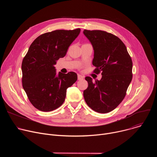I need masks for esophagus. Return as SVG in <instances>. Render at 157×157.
Instances as JSON below:
<instances>
[{
    "label": "esophagus",
    "mask_w": 157,
    "mask_h": 157,
    "mask_svg": "<svg viewBox=\"0 0 157 157\" xmlns=\"http://www.w3.org/2000/svg\"><path fill=\"white\" fill-rule=\"evenodd\" d=\"M83 79H84V76H82V75H78V79L79 81L82 80Z\"/></svg>",
    "instance_id": "obj_1"
}]
</instances>
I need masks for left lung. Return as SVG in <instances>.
<instances>
[{"label": "left lung", "instance_id": "left-lung-1", "mask_svg": "<svg viewBox=\"0 0 157 157\" xmlns=\"http://www.w3.org/2000/svg\"><path fill=\"white\" fill-rule=\"evenodd\" d=\"M94 50L93 73H101L100 81L86 76L88 87L83 95L87 105L99 113L116 109L124 99L132 79V61L125 44L117 36L102 30L83 32Z\"/></svg>", "mask_w": 157, "mask_h": 157}]
</instances>
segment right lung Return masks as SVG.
I'll use <instances>...</instances> for the list:
<instances>
[{"label":"right lung","instance_id":"right-lung-1","mask_svg":"<svg viewBox=\"0 0 157 157\" xmlns=\"http://www.w3.org/2000/svg\"><path fill=\"white\" fill-rule=\"evenodd\" d=\"M56 30L43 33L31 44L21 63L22 86L31 104L43 112L60 107L66 89L78 79L76 73H56V61L63 58L72 42L80 33Z\"/></svg>","mask_w":157,"mask_h":157}]
</instances>
